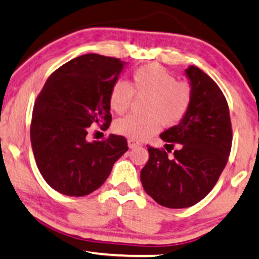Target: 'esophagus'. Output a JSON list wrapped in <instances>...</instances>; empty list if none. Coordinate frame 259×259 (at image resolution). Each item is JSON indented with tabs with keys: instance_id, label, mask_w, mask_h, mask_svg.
<instances>
[{
	"instance_id": "1",
	"label": "esophagus",
	"mask_w": 259,
	"mask_h": 259,
	"mask_svg": "<svg viewBox=\"0 0 259 259\" xmlns=\"http://www.w3.org/2000/svg\"><path fill=\"white\" fill-rule=\"evenodd\" d=\"M127 146H129L130 149H133V148H137V147L140 146V143L136 142V141L129 140V141H127Z\"/></svg>"
}]
</instances>
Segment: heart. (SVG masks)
<instances>
[{
	"label": "heart",
	"instance_id": "1",
	"mask_svg": "<svg viewBox=\"0 0 259 259\" xmlns=\"http://www.w3.org/2000/svg\"><path fill=\"white\" fill-rule=\"evenodd\" d=\"M133 96L146 97L145 116H130L117 119L113 132L133 141H145L163 126H175L188 113L192 101L191 86L177 81L161 65L152 63L137 68L132 75L130 86L116 81L109 94V105L113 112L122 114L130 107Z\"/></svg>",
	"mask_w": 259,
	"mask_h": 259
}]
</instances>
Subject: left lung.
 <instances>
[{
	"label": "left lung",
	"instance_id": "8db88e82",
	"mask_svg": "<svg viewBox=\"0 0 259 259\" xmlns=\"http://www.w3.org/2000/svg\"><path fill=\"white\" fill-rule=\"evenodd\" d=\"M186 75L192 90L188 113L160 135L167 142L166 149L148 146L149 160L141 171L147 194L173 209L191 207L211 191L228 161L233 139L230 109L220 87L194 65Z\"/></svg>",
	"mask_w": 259,
	"mask_h": 259
}]
</instances>
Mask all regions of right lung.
I'll return each mask as SVG.
<instances>
[{"instance_id": "1", "label": "right lung", "mask_w": 259, "mask_h": 259, "mask_svg": "<svg viewBox=\"0 0 259 259\" xmlns=\"http://www.w3.org/2000/svg\"><path fill=\"white\" fill-rule=\"evenodd\" d=\"M119 58L87 54L55 70L34 103L31 143L38 169L52 189L86 196L99 189L127 150L124 136L88 142V127L110 126L109 94L123 69Z\"/></svg>"}]
</instances>
